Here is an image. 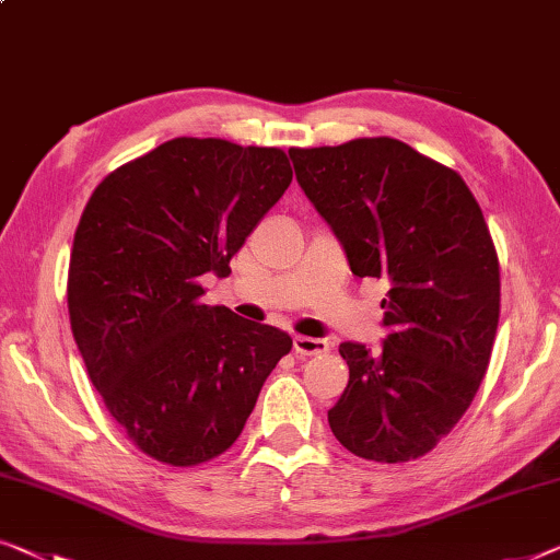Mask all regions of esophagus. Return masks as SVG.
<instances>
[{
	"label": "esophagus",
	"instance_id": "34e87169",
	"mask_svg": "<svg viewBox=\"0 0 560 560\" xmlns=\"http://www.w3.org/2000/svg\"><path fill=\"white\" fill-rule=\"evenodd\" d=\"M294 352L296 357H319L329 352L327 339H314V337H296L294 339Z\"/></svg>",
	"mask_w": 560,
	"mask_h": 560
}]
</instances>
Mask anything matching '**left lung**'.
Instances as JSON below:
<instances>
[{"instance_id": "obj_1", "label": "left lung", "mask_w": 560, "mask_h": 560, "mask_svg": "<svg viewBox=\"0 0 560 560\" xmlns=\"http://www.w3.org/2000/svg\"><path fill=\"white\" fill-rule=\"evenodd\" d=\"M296 180L345 246L382 279V352L345 341L349 385L329 428L357 457L410 463L460 422L486 377L500 319V264L460 173L395 138L291 148Z\"/></svg>"}]
</instances>
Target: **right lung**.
Segmentation results:
<instances>
[{
    "mask_svg": "<svg viewBox=\"0 0 560 560\" xmlns=\"http://www.w3.org/2000/svg\"><path fill=\"white\" fill-rule=\"evenodd\" d=\"M291 178L281 148L173 138L107 173L82 211L67 273L72 337L107 412L158 463L226 453L291 352L289 334L200 302V277H229Z\"/></svg>",
    "mask_w": 560,
    "mask_h": 560,
    "instance_id": "1",
    "label": "right lung"
}]
</instances>
